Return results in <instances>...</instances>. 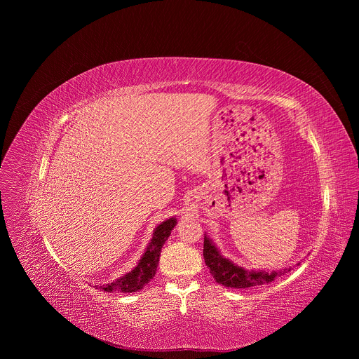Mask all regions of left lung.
Wrapping results in <instances>:
<instances>
[{"instance_id": "left-lung-1", "label": "left lung", "mask_w": 359, "mask_h": 359, "mask_svg": "<svg viewBox=\"0 0 359 359\" xmlns=\"http://www.w3.org/2000/svg\"><path fill=\"white\" fill-rule=\"evenodd\" d=\"M203 257H204V263H206V266L210 269L213 278L219 284L224 287H231V288H250V287L264 285L284 276L292 269L290 266V267L278 269L273 271L247 270L236 264L234 262L226 259L224 255H222L220 250L216 247L213 240L209 238L208 236H204Z\"/></svg>"}]
</instances>
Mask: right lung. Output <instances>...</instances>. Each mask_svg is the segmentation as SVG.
Instances as JSON below:
<instances>
[{
  "label": "right lung",
  "mask_w": 359,
  "mask_h": 359,
  "mask_svg": "<svg viewBox=\"0 0 359 359\" xmlns=\"http://www.w3.org/2000/svg\"><path fill=\"white\" fill-rule=\"evenodd\" d=\"M177 220L176 217H170L165 222H162L156 229L153 230L151 240L149 241L147 248L144 250L143 255L140 257L137 266L123 274L122 277L116 278L112 283L104 284V285H95L96 288H100L102 291H116V292H136L142 290L153 277L156 274L158 266H159V257L161 251L166 240L169 238L173 227L176 226Z\"/></svg>",
  "instance_id": "obj_1"
}]
</instances>
